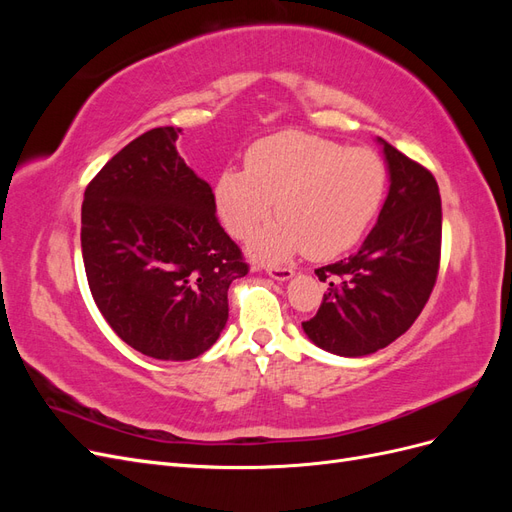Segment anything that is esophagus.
Masks as SVG:
<instances>
[{"mask_svg":"<svg viewBox=\"0 0 512 512\" xmlns=\"http://www.w3.org/2000/svg\"><path fill=\"white\" fill-rule=\"evenodd\" d=\"M269 277L275 282H288L294 277V271L292 269H267Z\"/></svg>","mask_w":512,"mask_h":512,"instance_id":"1","label":"esophagus"}]
</instances>
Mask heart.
I'll return each instance as SVG.
<instances>
[{"label": "heart", "instance_id": "heart-1", "mask_svg": "<svg viewBox=\"0 0 512 512\" xmlns=\"http://www.w3.org/2000/svg\"><path fill=\"white\" fill-rule=\"evenodd\" d=\"M386 168L376 151L288 130L262 138L245 170L226 168L215 181V207L230 235L245 239L277 213L250 243L262 262H282L307 250L333 258L363 237L382 203Z\"/></svg>", "mask_w": 512, "mask_h": 512}]
</instances>
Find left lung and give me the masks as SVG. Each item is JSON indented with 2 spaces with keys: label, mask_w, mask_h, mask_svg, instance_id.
Masks as SVG:
<instances>
[{
  "label": "left lung",
  "mask_w": 512,
  "mask_h": 512,
  "mask_svg": "<svg viewBox=\"0 0 512 512\" xmlns=\"http://www.w3.org/2000/svg\"><path fill=\"white\" fill-rule=\"evenodd\" d=\"M389 194L359 252L316 269L327 282L318 314L301 327L337 356H365L393 344L423 312L438 277L442 203L427 168L376 138Z\"/></svg>",
  "instance_id": "1"
}]
</instances>
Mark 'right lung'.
Returning <instances> with one entry per match:
<instances>
[{
	"label": "right lung",
	"instance_id": "obj_1",
	"mask_svg": "<svg viewBox=\"0 0 512 512\" xmlns=\"http://www.w3.org/2000/svg\"><path fill=\"white\" fill-rule=\"evenodd\" d=\"M179 128L141 134L87 185L81 247L111 329L160 361L207 352L228 320V288L247 275L215 215L209 183L183 162Z\"/></svg>",
	"mask_w": 512,
	"mask_h": 512
}]
</instances>
